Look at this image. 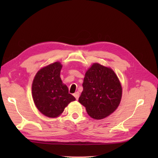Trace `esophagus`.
I'll return each mask as SVG.
<instances>
[{"label": "esophagus", "mask_w": 158, "mask_h": 158, "mask_svg": "<svg viewBox=\"0 0 158 158\" xmlns=\"http://www.w3.org/2000/svg\"><path fill=\"white\" fill-rule=\"evenodd\" d=\"M74 96L75 97L76 100H78V99H79V93L78 92H75V94H74Z\"/></svg>", "instance_id": "1"}]
</instances>
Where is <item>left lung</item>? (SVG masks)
I'll return each instance as SVG.
<instances>
[{
  "mask_svg": "<svg viewBox=\"0 0 158 158\" xmlns=\"http://www.w3.org/2000/svg\"><path fill=\"white\" fill-rule=\"evenodd\" d=\"M83 88L79 102L94 119L105 118L121 102L122 88L118 77L111 69L98 63H94L86 71Z\"/></svg>",
  "mask_w": 158,
  "mask_h": 158,
  "instance_id": "obj_1",
  "label": "left lung"
}]
</instances>
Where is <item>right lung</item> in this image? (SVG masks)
I'll return each instance as SVG.
<instances>
[{
	"instance_id": "1",
	"label": "right lung",
	"mask_w": 158,
	"mask_h": 158,
	"mask_svg": "<svg viewBox=\"0 0 158 158\" xmlns=\"http://www.w3.org/2000/svg\"><path fill=\"white\" fill-rule=\"evenodd\" d=\"M62 67L59 62L43 67L36 74L32 85V98L36 108L52 118L60 115L65 107L75 100L60 78Z\"/></svg>"
}]
</instances>
